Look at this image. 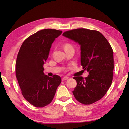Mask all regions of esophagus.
<instances>
[{"label":"esophagus","mask_w":129,"mask_h":129,"mask_svg":"<svg viewBox=\"0 0 129 129\" xmlns=\"http://www.w3.org/2000/svg\"><path fill=\"white\" fill-rule=\"evenodd\" d=\"M68 79V77H67V76H65V77H64L62 78V81H65V80H67Z\"/></svg>","instance_id":"esophagus-1"}]
</instances>
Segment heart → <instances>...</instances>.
Wrapping results in <instances>:
<instances>
[{
	"label": "heart",
	"instance_id": "obj_1",
	"mask_svg": "<svg viewBox=\"0 0 129 129\" xmlns=\"http://www.w3.org/2000/svg\"><path fill=\"white\" fill-rule=\"evenodd\" d=\"M72 47L71 44H66L64 45V48L67 47Z\"/></svg>",
	"mask_w": 129,
	"mask_h": 129
}]
</instances>
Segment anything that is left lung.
<instances>
[{
	"label": "left lung",
	"instance_id": "8db88e82",
	"mask_svg": "<svg viewBox=\"0 0 129 129\" xmlns=\"http://www.w3.org/2000/svg\"><path fill=\"white\" fill-rule=\"evenodd\" d=\"M62 35L79 44L81 65L89 73L85 78L73 77L77 82L73 95L82 104L94 103L105 95L112 84L114 69L112 48L97 30L78 28L65 32Z\"/></svg>",
	"mask_w": 129,
	"mask_h": 129
}]
</instances>
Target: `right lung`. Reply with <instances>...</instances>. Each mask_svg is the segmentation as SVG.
I'll list each match as a JSON object with an SVG mask.
<instances>
[{
    "instance_id": "1",
    "label": "right lung",
    "mask_w": 129,
    "mask_h": 129,
    "mask_svg": "<svg viewBox=\"0 0 129 129\" xmlns=\"http://www.w3.org/2000/svg\"><path fill=\"white\" fill-rule=\"evenodd\" d=\"M62 32L52 29L39 30L24 41L17 54L15 70L21 94L37 108L51 103L61 82L59 76L45 75L43 65L48 57L52 44Z\"/></svg>"
}]
</instances>
